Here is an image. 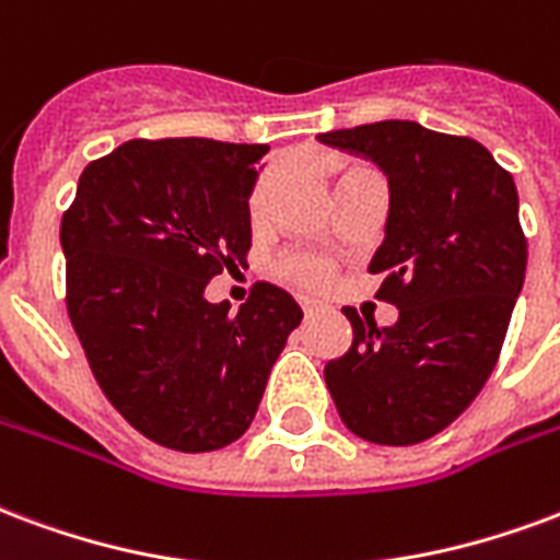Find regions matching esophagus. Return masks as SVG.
<instances>
[{
	"instance_id": "esophagus-1",
	"label": "esophagus",
	"mask_w": 560,
	"mask_h": 560,
	"mask_svg": "<svg viewBox=\"0 0 560 560\" xmlns=\"http://www.w3.org/2000/svg\"><path fill=\"white\" fill-rule=\"evenodd\" d=\"M300 305H302V314H305V317H314V314L323 312L320 302H314V300H300Z\"/></svg>"
}]
</instances>
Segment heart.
<instances>
[{"mask_svg":"<svg viewBox=\"0 0 560 560\" xmlns=\"http://www.w3.org/2000/svg\"><path fill=\"white\" fill-rule=\"evenodd\" d=\"M335 175V186L347 180L350 175H359V172H368V165L359 163H347V160H335L329 163ZM281 184V168L279 165H269L267 172H260L258 180L252 184L248 189V201H246V213L248 222L258 228L264 225L269 219V210H272V198L279 192ZM281 276L293 284H300V288H308V291H320L326 284H332L335 279V269L332 264L320 255H302V252H291V255H284V258L276 264Z\"/></svg>","mask_w":560,"mask_h":560,"instance_id":"heart-1","label":"heart"}]
</instances>
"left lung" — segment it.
<instances>
[{
	"mask_svg": "<svg viewBox=\"0 0 560 560\" xmlns=\"http://www.w3.org/2000/svg\"><path fill=\"white\" fill-rule=\"evenodd\" d=\"M388 177L385 243L371 260L376 329L343 308L353 343L323 368L338 416L374 445H418L466 412L490 380L520 296L528 240L508 168L469 136L376 121L317 136Z\"/></svg>",
	"mask_w": 560,
	"mask_h": 560,
	"instance_id": "8db88e82",
	"label": "left lung"
}]
</instances>
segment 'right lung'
Instances as JSON below:
<instances>
[{
	"mask_svg": "<svg viewBox=\"0 0 560 560\" xmlns=\"http://www.w3.org/2000/svg\"><path fill=\"white\" fill-rule=\"evenodd\" d=\"M269 144L130 139L85 165L61 217L65 302L101 392L132 428L184 454L237 442L300 326L291 293L205 288L252 246L246 201Z\"/></svg>",
	"mask_w": 560,
	"mask_h": 560,
	"instance_id": "1",
	"label": "right lung"
}]
</instances>
